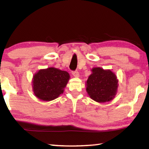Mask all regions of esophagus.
I'll list each match as a JSON object with an SVG mask.
<instances>
[{
  "label": "esophagus",
  "instance_id": "34e87169",
  "mask_svg": "<svg viewBox=\"0 0 149 149\" xmlns=\"http://www.w3.org/2000/svg\"><path fill=\"white\" fill-rule=\"evenodd\" d=\"M72 74H73V75H74V77H76L79 76V72H78L77 70H75V71H73L72 72Z\"/></svg>",
  "mask_w": 149,
  "mask_h": 149
}]
</instances>
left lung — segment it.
<instances>
[{"mask_svg": "<svg viewBox=\"0 0 149 149\" xmlns=\"http://www.w3.org/2000/svg\"><path fill=\"white\" fill-rule=\"evenodd\" d=\"M92 72L87 81L88 94L98 102L110 101L117 91L118 81L116 76L110 70H104L100 68H95Z\"/></svg>", "mask_w": 149, "mask_h": 149, "instance_id": "8db88e82", "label": "left lung"}]
</instances>
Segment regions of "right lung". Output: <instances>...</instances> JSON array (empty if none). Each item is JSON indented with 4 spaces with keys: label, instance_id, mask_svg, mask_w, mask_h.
Instances as JSON below:
<instances>
[{
    "label": "right lung",
    "instance_id": "obj_1",
    "mask_svg": "<svg viewBox=\"0 0 149 149\" xmlns=\"http://www.w3.org/2000/svg\"><path fill=\"white\" fill-rule=\"evenodd\" d=\"M69 78L67 72L54 68L41 70L33 76V92L37 98L44 101L54 100L64 92Z\"/></svg>",
    "mask_w": 149,
    "mask_h": 149
}]
</instances>
